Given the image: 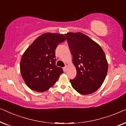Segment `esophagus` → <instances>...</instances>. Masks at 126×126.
Segmentation results:
<instances>
[{
  "mask_svg": "<svg viewBox=\"0 0 126 126\" xmlns=\"http://www.w3.org/2000/svg\"><path fill=\"white\" fill-rule=\"evenodd\" d=\"M67 69H68V66H67L66 65V66H65L64 68H63V71L66 72L67 71Z\"/></svg>",
  "mask_w": 126,
  "mask_h": 126,
  "instance_id": "34e87169",
  "label": "esophagus"
}]
</instances>
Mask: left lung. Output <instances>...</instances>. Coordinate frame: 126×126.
<instances>
[{"mask_svg": "<svg viewBox=\"0 0 126 126\" xmlns=\"http://www.w3.org/2000/svg\"><path fill=\"white\" fill-rule=\"evenodd\" d=\"M72 63L77 70L73 80H70L72 87L81 94L96 92L106 79L108 62L103 50L97 43L82 32L65 34Z\"/></svg>", "mask_w": 126, "mask_h": 126, "instance_id": "obj_1", "label": "left lung"}]
</instances>
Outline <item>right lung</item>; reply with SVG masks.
<instances>
[{
	"label": "right lung",
	"instance_id": "1",
	"mask_svg": "<svg viewBox=\"0 0 126 126\" xmlns=\"http://www.w3.org/2000/svg\"><path fill=\"white\" fill-rule=\"evenodd\" d=\"M65 40L63 34L46 32L39 36L26 50L20 60V70L29 88L45 92L63 73V69L55 64V50Z\"/></svg>",
	"mask_w": 126,
	"mask_h": 126
}]
</instances>
